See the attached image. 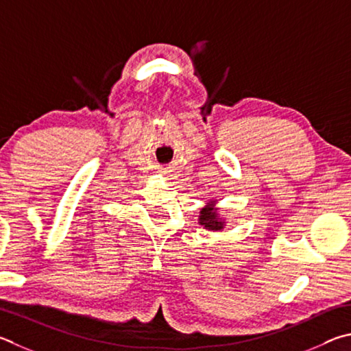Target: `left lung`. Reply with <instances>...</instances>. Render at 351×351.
I'll return each mask as SVG.
<instances>
[{"instance_id":"left-lung-1","label":"left lung","mask_w":351,"mask_h":351,"mask_svg":"<svg viewBox=\"0 0 351 351\" xmlns=\"http://www.w3.org/2000/svg\"><path fill=\"white\" fill-rule=\"evenodd\" d=\"M216 204H218L216 199L206 202V206L199 212V218H197V224L210 232H222L227 226V221L219 215V208L216 207Z\"/></svg>"}]
</instances>
